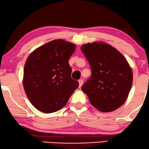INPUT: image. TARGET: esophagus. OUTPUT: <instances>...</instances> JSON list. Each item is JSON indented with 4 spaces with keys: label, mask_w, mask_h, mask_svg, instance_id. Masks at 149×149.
Here are the masks:
<instances>
[{
    "label": "esophagus",
    "mask_w": 149,
    "mask_h": 149,
    "mask_svg": "<svg viewBox=\"0 0 149 149\" xmlns=\"http://www.w3.org/2000/svg\"><path fill=\"white\" fill-rule=\"evenodd\" d=\"M78 82H79V88H81V86L83 84V79H79L78 80Z\"/></svg>",
    "instance_id": "esophagus-1"
}]
</instances>
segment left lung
<instances>
[{
    "label": "left lung",
    "instance_id": "1",
    "mask_svg": "<svg viewBox=\"0 0 149 149\" xmlns=\"http://www.w3.org/2000/svg\"><path fill=\"white\" fill-rule=\"evenodd\" d=\"M81 51L91 66V77L81 86L91 103L102 112L118 109L132 84V71L124 56L104 42L83 45Z\"/></svg>",
    "mask_w": 149,
    "mask_h": 149
}]
</instances>
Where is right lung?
I'll use <instances>...</instances> for the list:
<instances>
[{
	"label": "right lung",
	"mask_w": 149,
	"mask_h": 149,
	"mask_svg": "<svg viewBox=\"0 0 149 149\" xmlns=\"http://www.w3.org/2000/svg\"><path fill=\"white\" fill-rule=\"evenodd\" d=\"M75 45L54 40L38 48L27 58L24 70V90L38 110L53 113L60 110L79 83L72 78L69 59Z\"/></svg>",
	"instance_id": "add662e5"
}]
</instances>
